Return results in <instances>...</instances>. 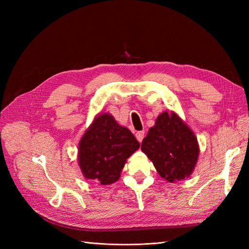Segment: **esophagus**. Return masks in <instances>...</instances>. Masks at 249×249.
<instances>
[{"instance_id":"34e87169","label":"esophagus","mask_w":249,"mask_h":249,"mask_svg":"<svg viewBox=\"0 0 249 249\" xmlns=\"http://www.w3.org/2000/svg\"><path fill=\"white\" fill-rule=\"evenodd\" d=\"M144 133H145L144 131H140V132L136 133V138L139 142H142L143 138H144Z\"/></svg>"}]
</instances>
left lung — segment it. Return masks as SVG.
I'll list each match as a JSON object with an SVG mask.
<instances>
[{
    "label": "left lung",
    "mask_w": 249,
    "mask_h": 249,
    "mask_svg": "<svg viewBox=\"0 0 249 249\" xmlns=\"http://www.w3.org/2000/svg\"><path fill=\"white\" fill-rule=\"evenodd\" d=\"M159 175L172 183L189 177L197 162L199 147L193 132L176 113H162L141 143Z\"/></svg>",
    "instance_id": "1"
}]
</instances>
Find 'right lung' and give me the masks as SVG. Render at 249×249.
<instances>
[{
	"label": "right lung",
	"instance_id": "add662e5",
	"mask_svg": "<svg viewBox=\"0 0 249 249\" xmlns=\"http://www.w3.org/2000/svg\"><path fill=\"white\" fill-rule=\"evenodd\" d=\"M129 129L112 115L96 116L79 145V164L86 178L110 185L119 178L127 158L139 148Z\"/></svg>",
	"mask_w": 249,
	"mask_h": 249
}]
</instances>
